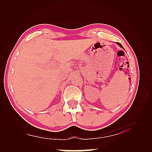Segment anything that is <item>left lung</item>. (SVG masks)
Wrapping results in <instances>:
<instances>
[{"label":"left lung","mask_w":152,"mask_h":152,"mask_svg":"<svg viewBox=\"0 0 152 152\" xmlns=\"http://www.w3.org/2000/svg\"><path fill=\"white\" fill-rule=\"evenodd\" d=\"M117 44H118L119 45V46H120L121 48H124V47H123V46H122V45H121V44L120 43H119V42H117Z\"/></svg>","instance_id":"1"}]
</instances>
